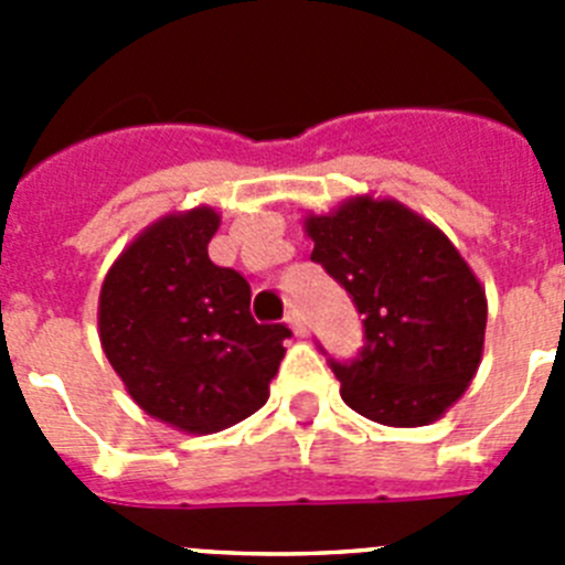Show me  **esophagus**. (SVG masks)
<instances>
[{"label":"esophagus","mask_w":565,"mask_h":565,"mask_svg":"<svg viewBox=\"0 0 565 565\" xmlns=\"http://www.w3.org/2000/svg\"><path fill=\"white\" fill-rule=\"evenodd\" d=\"M286 322L291 326V331L297 333V337H306V317H302L299 308H291V311L286 313Z\"/></svg>","instance_id":"34e87169"}]
</instances>
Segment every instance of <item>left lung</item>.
Masks as SVG:
<instances>
[{
  "mask_svg": "<svg viewBox=\"0 0 565 565\" xmlns=\"http://www.w3.org/2000/svg\"><path fill=\"white\" fill-rule=\"evenodd\" d=\"M311 259L362 313L364 348L328 359L344 404L387 427H422L463 396L487 331V297L441 228L398 201L359 194L306 217Z\"/></svg>",
  "mask_w": 565,
  "mask_h": 565,
  "instance_id": "8db88e82",
  "label": "left lung"
}]
</instances>
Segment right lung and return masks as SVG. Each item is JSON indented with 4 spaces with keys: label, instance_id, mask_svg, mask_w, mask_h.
Masks as SVG:
<instances>
[{
    "label": "right lung",
    "instance_id": "1",
    "mask_svg": "<svg viewBox=\"0 0 565 565\" xmlns=\"http://www.w3.org/2000/svg\"><path fill=\"white\" fill-rule=\"evenodd\" d=\"M217 226L209 206L167 214L124 248L98 297L102 348L129 396L192 436L257 413L291 337L259 326L246 277L209 259Z\"/></svg>",
    "mask_w": 565,
    "mask_h": 565
}]
</instances>
